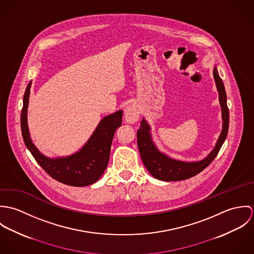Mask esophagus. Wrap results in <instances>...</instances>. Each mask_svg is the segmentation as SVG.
Instances as JSON below:
<instances>
[{"mask_svg":"<svg viewBox=\"0 0 254 254\" xmlns=\"http://www.w3.org/2000/svg\"><path fill=\"white\" fill-rule=\"evenodd\" d=\"M140 111L135 105H131L125 109V119L128 123H135L139 118Z\"/></svg>","mask_w":254,"mask_h":254,"instance_id":"1","label":"esophagus"}]
</instances>
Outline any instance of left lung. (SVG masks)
Masks as SVG:
<instances>
[{"instance_id": "8db88e82", "label": "left lung", "mask_w": 254, "mask_h": 254, "mask_svg": "<svg viewBox=\"0 0 254 254\" xmlns=\"http://www.w3.org/2000/svg\"><path fill=\"white\" fill-rule=\"evenodd\" d=\"M214 79L219 93V102L222 109L223 130L218 139L214 149L204 159L197 162H183L172 159L162 154L151 142L149 126L145 119L141 121L140 128L137 132V143L143 163L147 171L154 178L161 181H181L195 176L204 170L217 156L218 152L224 144L229 130V109L227 106V96L222 79L218 74L217 68L213 70Z\"/></svg>"}]
</instances>
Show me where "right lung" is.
I'll return each mask as SVG.
<instances>
[{
	"instance_id": "obj_1",
	"label": "right lung",
	"mask_w": 254,
	"mask_h": 254,
	"mask_svg": "<svg viewBox=\"0 0 254 254\" xmlns=\"http://www.w3.org/2000/svg\"><path fill=\"white\" fill-rule=\"evenodd\" d=\"M30 86L31 82L26 87L23 96L20 126L23 141L37 163L52 178L68 186L84 187L98 181L108 166L112 139L116 129L121 126L123 111L118 110L106 116L100 122L87 144L75 154L67 157L51 159L40 153L29 136L27 108Z\"/></svg>"
}]
</instances>
